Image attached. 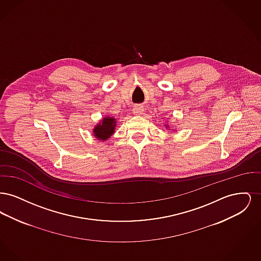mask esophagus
Instances as JSON below:
<instances>
[{"label":"esophagus","mask_w":261,"mask_h":261,"mask_svg":"<svg viewBox=\"0 0 261 261\" xmlns=\"http://www.w3.org/2000/svg\"><path fill=\"white\" fill-rule=\"evenodd\" d=\"M143 111H144V108L142 106H136V107L133 108V112H134V113H136V114L143 112Z\"/></svg>","instance_id":"1"}]
</instances>
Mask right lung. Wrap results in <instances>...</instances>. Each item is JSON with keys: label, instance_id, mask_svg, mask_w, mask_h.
<instances>
[{"label": "right lung", "instance_id": "add662e5", "mask_svg": "<svg viewBox=\"0 0 261 261\" xmlns=\"http://www.w3.org/2000/svg\"><path fill=\"white\" fill-rule=\"evenodd\" d=\"M115 118L113 117H105L102 119V121L97 125V127H95L94 129V135L97 137V139L101 140V141H106L107 139H109L112 136V133L114 132L115 129Z\"/></svg>", "mask_w": 261, "mask_h": 261}]
</instances>
